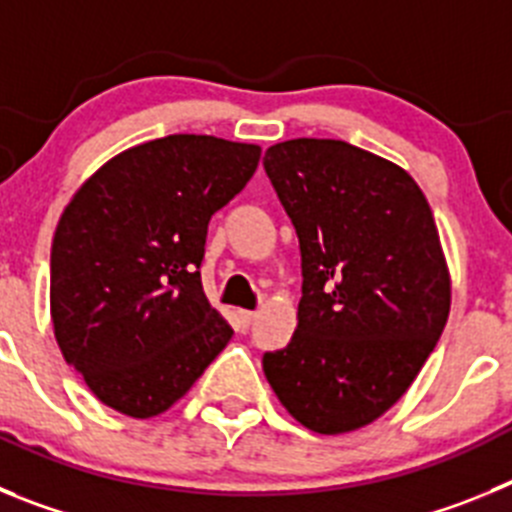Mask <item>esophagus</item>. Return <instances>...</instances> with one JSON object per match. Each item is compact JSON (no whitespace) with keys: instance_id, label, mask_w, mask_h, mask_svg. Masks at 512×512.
I'll return each mask as SVG.
<instances>
[{"instance_id":"obj_1","label":"esophagus","mask_w":512,"mask_h":512,"mask_svg":"<svg viewBox=\"0 0 512 512\" xmlns=\"http://www.w3.org/2000/svg\"><path fill=\"white\" fill-rule=\"evenodd\" d=\"M256 315H259V312H253V310H241V312H238V318H241V323L246 325V328L253 323V320H256Z\"/></svg>"}]
</instances>
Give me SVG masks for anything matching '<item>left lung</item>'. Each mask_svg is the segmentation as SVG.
<instances>
[{
	"label": "left lung",
	"mask_w": 512,
	"mask_h": 512,
	"mask_svg": "<svg viewBox=\"0 0 512 512\" xmlns=\"http://www.w3.org/2000/svg\"><path fill=\"white\" fill-rule=\"evenodd\" d=\"M264 169L302 253L297 330L264 374L305 428L359 431L408 392L449 320L431 205L402 166L346 140H284Z\"/></svg>",
	"instance_id": "left-lung-1"
}]
</instances>
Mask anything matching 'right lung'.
Instances as JSON below:
<instances>
[{"mask_svg": "<svg viewBox=\"0 0 512 512\" xmlns=\"http://www.w3.org/2000/svg\"><path fill=\"white\" fill-rule=\"evenodd\" d=\"M261 148L166 135L110 158L76 189L51 248V320L63 359L107 408L153 418L182 400L233 328L207 302V223Z\"/></svg>", "mask_w": 512, "mask_h": 512, "instance_id": "1", "label": "right lung"}]
</instances>
